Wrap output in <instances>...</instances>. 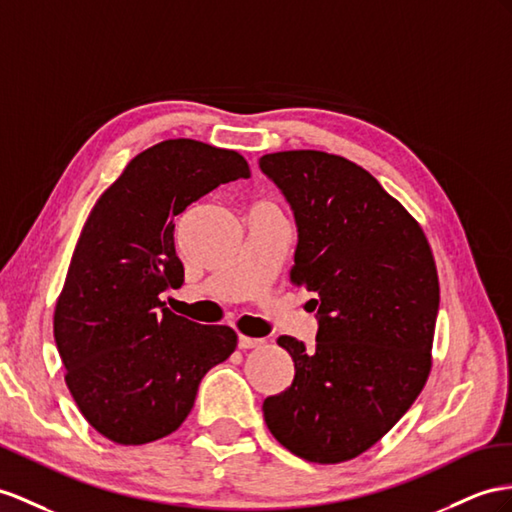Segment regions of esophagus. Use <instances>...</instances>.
Returning <instances> with one entry per match:
<instances>
[{
  "label": "esophagus",
  "instance_id": "esophagus-1",
  "mask_svg": "<svg viewBox=\"0 0 512 512\" xmlns=\"http://www.w3.org/2000/svg\"><path fill=\"white\" fill-rule=\"evenodd\" d=\"M264 344H266V339H259V337L240 335V339H238V346H240L242 350H248V348H259V346H264Z\"/></svg>",
  "mask_w": 512,
  "mask_h": 512
}]
</instances>
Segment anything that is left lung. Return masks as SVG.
<instances>
[{
	"label": "left lung",
	"instance_id": "1",
	"mask_svg": "<svg viewBox=\"0 0 512 512\" xmlns=\"http://www.w3.org/2000/svg\"><path fill=\"white\" fill-rule=\"evenodd\" d=\"M259 166L290 201V281L316 294V346L281 335L294 381L264 400L283 448L335 465L381 441L432 368L439 277L422 225L368 170L324 151H279Z\"/></svg>",
	"mask_w": 512,
	"mask_h": 512
}]
</instances>
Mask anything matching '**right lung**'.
<instances>
[{
    "label": "right lung",
    "instance_id": "1",
    "mask_svg": "<svg viewBox=\"0 0 512 512\" xmlns=\"http://www.w3.org/2000/svg\"><path fill=\"white\" fill-rule=\"evenodd\" d=\"M240 177L238 151L175 138L131 160L103 192L80 233L54 311L64 381L86 422L119 445L175 432L201 378L238 346L222 324H196L166 309L181 287L175 216Z\"/></svg>",
    "mask_w": 512,
    "mask_h": 512
}]
</instances>
